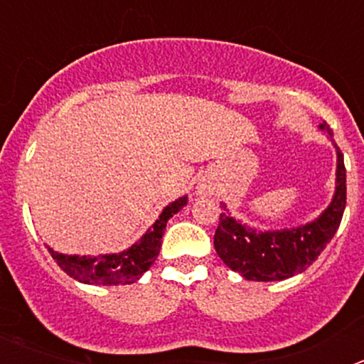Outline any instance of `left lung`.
I'll return each mask as SVG.
<instances>
[{
    "mask_svg": "<svg viewBox=\"0 0 364 364\" xmlns=\"http://www.w3.org/2000/svg\"><path fill=\"white\" fill-rule=\"evenodd\" d=\"M321 129L330 131L326 122L321 124ZM345 205L346 167L343 153L337 147L336 195L317 220L291 230L260 233L230 217L226 205L220 202L222 213L215 231V250L226 266L247 281H284L314 264L336 235Z\"/></svg>",
    "mask_w": 364,
    "mask_h": 364,
    "instance_id": "left-lung-1",
    "label": "left lung"
}]
</instances>
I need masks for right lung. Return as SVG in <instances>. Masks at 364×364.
Listing matches in <instances>:
<instances>
[{
    "label": "right lung",
    "instance_id": "obj_1",
    "mask_svg": "<svg viewBox=\"0 0 364 364\" xmlns=\"http://www.w3.org/2000/svg\"><path fill=\"white\" fill-rule=\"evenodd\" d=\"M188 204V197H182L169 204L159 220L147 230L140 242L133 244L129 250L112 255L98 257H78V255H62L53 252L50 255L56 260V264L69 275L85 284H104V286H120L133 284L144 273L151 268L156 257H159L160 246H162V235L166 230L167 220L175 213H178Z\"/></svg>",
    "mask_w": 364,
    "mask_h": 364
}]
</instances>
